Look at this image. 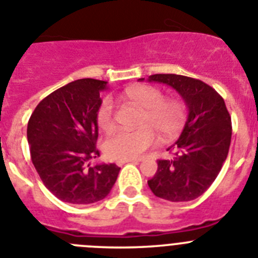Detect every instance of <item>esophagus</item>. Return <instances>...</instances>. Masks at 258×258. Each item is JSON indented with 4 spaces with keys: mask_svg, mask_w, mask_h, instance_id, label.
I'll use <instances>...</instances> for the list:
<instances>
[{
    "mask_svg": "<svg viewBox=\"0 0 258 258\" xmlns=\"http://www.w3.org/2000/svg\"><path fill=\"white\" fill-rule=\"evenodd\" d=\"M141 159H122V160H117V165L121 167V165L126 164V163H135V162H140Z\"/></svg>",
    "mask_w": 258,
    "mask_h": 258,
    "instance_id": "obj_1",
    "label": "esophagus"
}]
</instances>
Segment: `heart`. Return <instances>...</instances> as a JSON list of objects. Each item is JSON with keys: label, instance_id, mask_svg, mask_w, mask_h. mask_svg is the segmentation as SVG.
<instances>
[{"label": "heart", "instance_id": "obj_1", "mask_svg": "<svg viewBox=\"0 0 258 258\" xmlns=\"http://www.w3.org/2000/svg\"><path fill=\"white\" fill-rule=\"evenodd\" d=\"M122 99L140 109L137 124L141 127L134 131L115 130L108 135L103 149L110 159L137 158L155 144V133L162 141H170L186 123L184 105L177 99L164 98V93L155 86H130L122 93ZM96 124L103 131H109L114 124L110 98H104L96 109Z\"/></svg>", "mask_w": 258, "mask_h": 258}]
</instances>
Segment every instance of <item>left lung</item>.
<instances>
[{"instance_id":"left-lung-1","label":"left lung","mask_w":258,"mask_h":258,"mask_svg":"<svg viewBox=\"0 0 258 258\" xmlns=\"http://www.w3.org/2000/svg\"><path fill=\"white\" fill-rule=\"evenodd\" d=\"M144 80V79H140ZM149 81L163 83L179 93L188 108L184 128L168 150L170 160H159L148 184L153 194L172 202L191 201L213 184L228 156L232 119L215 89L197 79L174 74H156Z\"/></svg>"}]
</instances>
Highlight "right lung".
Returning <instances> with one entry per match:
<instances>
[{"mask_svg": "<svg viewBox=\"0 0 258 258\" xmlns=\"http://www.w3.org/2000/svg\"><path fill=\"white\" fill-rule=\"evenodd\" d=\"M107 81L80 79L50 93L28 122L31 162L44 186L57 199L75 205L108 196L121 168L91 165L96 149V109Z\"/></svg>", "mask_w": 258, "mask_h": 258, "instance_id": "obj_1", "label": "right lung"}]
</instances>
